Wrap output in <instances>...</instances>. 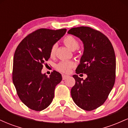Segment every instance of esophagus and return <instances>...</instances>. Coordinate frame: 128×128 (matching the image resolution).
<instances>
[{
  "mask_svg": "<svg viewBox=\"0 0 128 128\" xmlns=\"http://www.w3.org/2000/svg\"><path fill=\"white\" fill-rule=\"evenodd\" d=\"M62 79H63V80H65V79H66L68 77V76L66 75V74H62Z\"/></svg>",
  "mask_w": 128,
  "mask_h": 128,
  "instance_id": "1",
  "label": "esophagus"
}]
</instances>
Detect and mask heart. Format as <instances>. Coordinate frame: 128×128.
I'll list each match as a JSON object with an SVG mask.
<instances>
[{
  "label": "heart",
  "mask_w": 128,
  "mask_h": 128,
  "mask_svg": "<svg viewBox=\"0 0 128 128\" xmlns=\"http://www.w3.org/2000/svg\"><path fill=\"white\" fill-rule=\"evenodd\" d=\"M64 44L67 48L72 50L74 51L77 49L79 46L78 41L74 36H66L63 40ZM56 44H54L52 47L50 52V56H54L55 54L56 49ZM74 66V63L73 62H67V61H62L60 62L56 66V68L58 70L63 73H68L70 71V69Z\"/></svg>",
  "instance_id": "1"
}]
</instances>
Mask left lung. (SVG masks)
Masks as SVG:
<instances>
[{
	"mask_svg": "<svg viewBox=\"0 0 128 128\" xmlns=\"http://www.w3.org/2000/svg\"><path fill=\"white\" fill-rule=\"evenodd\" d=\"M67 33L78 37L84 52L76 73H86V79L74 74L75 85L72 98L79 108L92 111L105 102L116 79V56L109 39L100 32L89 27L70 29Z\"/></svg>",
	"mask_w": 128,
	"mask_h": 128,
	"instance_id": "1",
	"label": "left lung"
}]
</instances>
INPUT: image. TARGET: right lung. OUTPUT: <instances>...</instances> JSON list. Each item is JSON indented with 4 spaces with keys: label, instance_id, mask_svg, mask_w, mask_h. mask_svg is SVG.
<instances>
[{
    "label": "right lung",
    "instance_id": "right-lung-1",
    "mask_svg": "<svg viewBox=\"0 0 128 128\" xmlns=\"http://www.w3.org/2000/svg\"><path fill=\"white\" fill-rule=\"evenodd\" d=\"M67 29H40L19 44L13 60L12 81L22 102L30 109L42 111L54 98L55 86L61 82V73L54 70L49 77L42 70L50 57L52 47Z\"/></svg>",
    "mask_w": 128,
    "mask_h": 128
}]
</instances>
